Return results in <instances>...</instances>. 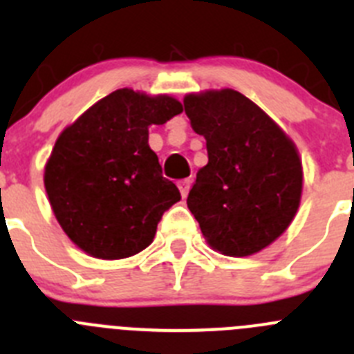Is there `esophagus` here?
<instances>
[{
  "mask_svg": "<svg viewBox=\"0 0 354 354\" xmlns=\"http://www.w3.org/2000/svg\"><path fill=\"white\" fill-rule=\"evenodd\" d=\"M178 189H180L181 196L187 197V194H189V190H190V180H180V181H178Z\"/></svg>",
  "mask_w": 354,
  "mask_h": 354,
  "instance_id": "34e87169",
  "label": "esophagus"
}]
</instances>
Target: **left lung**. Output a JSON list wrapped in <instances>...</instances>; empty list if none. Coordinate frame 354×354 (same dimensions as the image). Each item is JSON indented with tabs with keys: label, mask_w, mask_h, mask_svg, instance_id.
I'll use <instances>...</instances> for the list:
<instances>
[{
	"label": "left lung",
	"mask_w": 354,
	"mask_h": 354,
	"mask_svg": "<svg viewBox=\"0 0 354 354\" xmlns=\"http://www.w3.org/2000/svg\"><path fill=\"white\" fill-rule=\"evenodd\" d=\"M183 106L208 149L187 206L213 250L252 256L273 243L298 212L304 189L298 149L240 91L189 93Z\"/></svg>",
	"instance_id": "8db88e82"
}]
</instances>
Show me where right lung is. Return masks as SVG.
<instances>
[{"label": "right lung", "instance_id": "1", "mask_svg": "<svg viewBox=\"0 0 354 354\" xmlns=\"http://www.w3.org/2000/svg\"><path fill=\"white\" fill-rule=\"evenodd\" d=\"M183 111L169 95L116 90L59 133L44 171L56 221L81 250L123 259L145 250L165 209L181 199L162 176L148 127Z\"/></svg>", "mask_w": 354, "mask_h": 354}]
</instances>
